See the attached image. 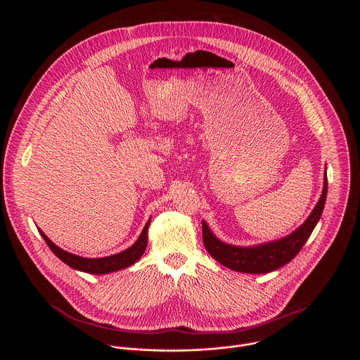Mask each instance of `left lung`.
Returning a JSON list of instances; mask_svg holds the SVG:
<instances>
[{"label":"left lung","mask_w":360,"mask_h":360,"mask_svg":"<svg viewBox=\"0 0 360 360\" xmlns=\"http://www.w3.org/2000/svg\"><path fill=\"white\" fill-rule=\"evenodd\" d=\"M326 197H327V177H324V187H323L321 197L316 204V207L311 210L307 221L285 238H281L269 244L257 245V247L243 248V247H233V245L224 244L212 234L205 221H202V238H204L206 251L219 263L236 271L252 273V274L273 271L284 266L290 260H292L302 250V247L308 241L313 229L316 227L323 213Z\"/></svg>","instance_id":"8db88e82"}]
</instances>
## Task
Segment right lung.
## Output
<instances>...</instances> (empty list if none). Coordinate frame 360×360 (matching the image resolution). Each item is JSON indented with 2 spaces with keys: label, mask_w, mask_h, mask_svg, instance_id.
I'll return each mask as SVG.
<instances>
[{
  "label": "right lung",
  "mask_w": 360,
  "mask_h": 360,
  "mask_svg": "<svg viewBox=\"0 0 360 360\" xmlns=\"http://www.w3.org/2000/svg\"><path fill=\"white\" fill-rule=\"evenodd\" d=\"M150 221L151 220L147 221V224L143 229L139 240L130 248H127L126 251H123L120 254L112 255V257H97V259L77 257V255H73L70 252H66V251L60 250L59 247H56L51 240H49V237L40 229H39V231H40L41 237L44 238V241L47 243V245L50 247L52 252L59 257L62 262H65L68 266H70L76 270H80V271L90 273V274H106V273H110V271H116V270L129 267L143 257V254L147 248V241H148L147 231H148Z\"/></svg>",
  "instance_id": "1"
}]
</instances>
